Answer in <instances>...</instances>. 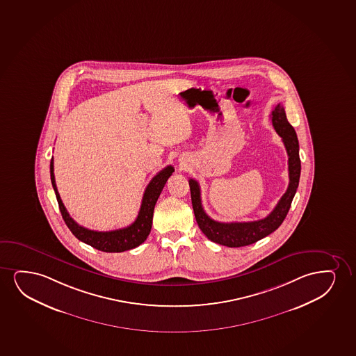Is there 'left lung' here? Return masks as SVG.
Listing matches in <instances>:
<instances>
[{
    "label": "left lung",
    "mask_w": 356,
    "mask_h": 356,
    "mask_svg": "<svg viewBox=\"0 0 356 356\" xmlns=\"http://www.w3.org/2000/svg\"><path fill=\"white\" fill-rule=\"evenodd\" d=\"M273 127L277 135L282 139L289 156V187L277 207L267 217L259 221L251 222H223L215 221L204 211L200 198V187L197 181L190 179L191 199L193 207L194 216L197 220L200 231L208 236L209 241L216 244L225 245L228 248H241L254 244L264 236H269L275 231L285 220L292 199L295 197L300 176V146L295 129L286 118V113L282 104H277L270 115Z\"/></svg>",
    "instance_id": "8db88e82"
}]
</instances>
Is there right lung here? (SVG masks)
<instances>
[{
  "label": "right lung",
  "instance_id": "add662e5",
  "mask_svg": "<svg viewBox=\"0 0 356 356\" xmlns=\"http://www.w3.org/2000/svg\"><path fill=\"white\" fill-rule=\"evenodd\" d=\"M172 172H174V168L169 165L159 171L157 175L153 177L143 193L139 215L130 226L120 228V229H115V231L97 232L79 226V223L70 216L64 204L61 202L60 195L56 188L54 162H53V158L51 159V186L56 192L61 216L64 218L66 226L69 227L70 231L72 232V234L79 241H83L86 244L90 245L92 248L104 251V252H123L127 250L138 248L139 245L146 241V238L152 228L154 205L157 203L163 187L165 185L168 179L172 175Z\"/></svg>",
  "mask_w": 356,
  "mask_h": 356
}]
</instances>
